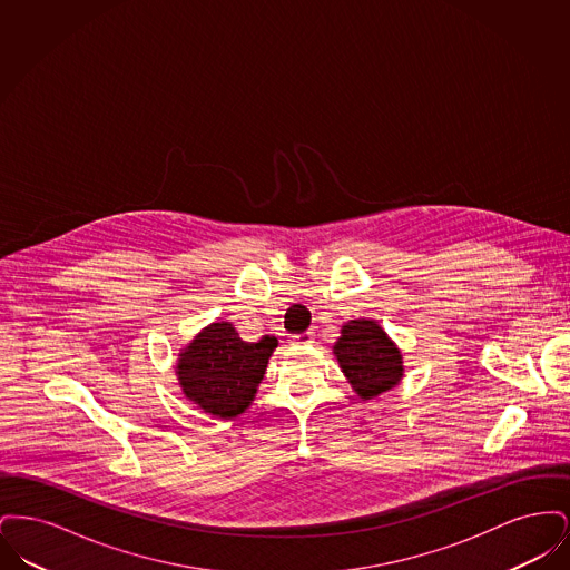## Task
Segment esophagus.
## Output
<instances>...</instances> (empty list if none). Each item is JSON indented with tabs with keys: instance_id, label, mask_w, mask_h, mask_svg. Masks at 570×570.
I'll return each mask as SVG.
<instances>
[{
	"instance_id": "obj_1",
	"label": "esophagus",
	"mask_w": 570,
	"mask_h": 570,
	"mask_svg": "<svg viewBox=\"0 0 570 570\" xmlns=\"http://www.w3.org/2000/svg\"><path fill=\"white\" fill-rule=\"evenodd\" d=\"M293 344L298 346H307V344H314V331H305V333H298L293 337Z\"/></svg>"
}]
</instances>
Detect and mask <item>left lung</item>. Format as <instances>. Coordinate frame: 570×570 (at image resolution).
<instances>
[{
  "mask_svg": "<svg viewBox=\"0 0 570 570\" xmlns=\"http://www.w3.org/2000/svg\"><path fill=\"white\" fill-rule=\"evenodd\" d=\"M333 354L354 393L367 402L404 379V354L372 318H354L340 328Z\"/></svg>",
  "mask_w": 570,
  "mask_h": 570,
  "instance_id": "1",
  "label": "left lung"
}]
</instances>
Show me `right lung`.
Masks as SVG:
<instances>
[{"instance_id": "obj_1", "label": "right lung", "mask_w": 570, "mask_h": 570, "mask_svg": "<svg viewBox=\"0 0 570 570\" xmlns=\"http://www.w3.org/2000/svg\"><path fill=\"white\" fill-rule=\"evenodd\" d=\"M277 337L244 342L228 321L200 328L177 354L175 374L186 400L217 419L239 416L252 406Z\"/></svg>"}]
</instances>
